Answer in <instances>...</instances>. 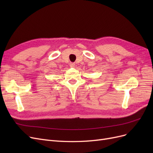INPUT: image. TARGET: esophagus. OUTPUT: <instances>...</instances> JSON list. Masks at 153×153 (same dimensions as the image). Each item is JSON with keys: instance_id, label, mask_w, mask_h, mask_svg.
Listing matches in <instances>:
<instances>
[{"instance_id": "obj_1", "label": "esophagus", "mask_w": 153, "mask_h": 153, "mask_svg": "<svg viewBox=\"0 0 153 153\" xmlns=\"http://www.w3.org/2000/svg\"><path fill=\"white\" fill-rule=\"evenodd\" d=\"M70 67L71 68H75V63H70Z\"/></svg>"}]
</instances>
